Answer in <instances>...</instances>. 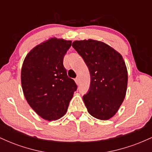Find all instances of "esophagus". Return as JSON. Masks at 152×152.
<instances>
[{
	"instance_id": "esophagus-1",
	"label": "esophagus",
	"mask_w": 152,
	"mask_h": 152,
	"mask_svg": "<svg viewBox=\"0 0 152 152\" xmlns=\"http://www.w3.org/2000/svg\"><path fill=\"white\" fill-rule=\"evenodd\" d=\"M75 82H76V83L77 85L79 84V78H75Z\"/></svg>"
}]
</instances>
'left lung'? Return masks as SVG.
<instances>
[{
  "label": "left lung",
  "instance_id": "left-lung-1",
  "mask_svg": "<svg viewBox=\"0 0 152 152\" xmlns=\"http://www.w3.org/2000/svg\"><path fill=\"white\" fill-rule=\"evenodd\" d=\"M72 46L90 72L89 90L83 96L88 112L98 119H109L116 114L126 93L128 72L123 57L96 40L75 41Z\"/></svg>",
  "mask_w": 152,
  "mask_h": 152
}]
</instances>
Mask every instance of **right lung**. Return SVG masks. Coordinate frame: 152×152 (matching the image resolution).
I'll use <instances>...</instances> for the list:
<instances>
[{
	"label": "right lung",
	"mask_w": 152,
	"mask_h": 152,
	"mask_svg": "<svg viewBox=\"0 0 152 152\" xmlns=\"http://www.w3.org/2000/svg\"><path fill=\"white\" fill-rule=\"evenodd\" d=\"M71 41L51 38L27 54L21 69L25 98L38 116L55 121L64 116L77 86L63 61Z\"/></svg>",
	"instance_id": "obj_1"
}]
</instances>
